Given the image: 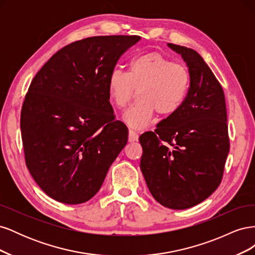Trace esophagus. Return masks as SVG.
I'll use <instances>...</instances> for the list:
<instances>
[{"label":"esophagus","mask_w":255,"mask_h":255,"mask_svg":"<svg viewBox=\"0 0 255 255\" xmlns=\"http://www.w3.org/2000/svg\"><path fill=\"white\" fill-rule=\"evenodd\" d=\"M138 134H137V132L136 130H134L133 128H129L128 129V141H136V140H138Z\"/></svg>","instance_id":"1"}]
</instances>
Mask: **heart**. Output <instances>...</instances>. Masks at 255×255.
<instances>
[{
    "label": "heart",
    "mask_w": 255,
    "mask_h": 255,
    "mask_svg": "<svg viewBox=\"0 0 255 255\" xmlns=\"http://www.w3.org/2000/svg\"><path fill=\"white\" fill-rule=\"evenodd\" d=\"M189 87L188 68L154 51L130 59L128 72L115 69L107 82L110 98L118 109L132 101L138 90V102L122 117L135 128L148 126L155 112L163 117L175 114L186 99Z\"/></svg>",
    "instance_id": "b5f03b06"
}]
</instances>
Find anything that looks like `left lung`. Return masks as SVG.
I'll return each mask as SVG.
<instances>
[{"instance_id":"obj_1","label":"left lung","mask_w":255,"mask_h":255,"mask_svg":"<svg viewBox=\"0 0 255 255\" xmlns=\"http://www.w3.org/2000/svg\"><path fill=\"white\" fill-rule=\"evenodd\" d=\"M181 54L190 87L181 109L139 137L140 169L153 198L172 210L201 203L220 185L230 140L223 89L192 49L168 43Z\"/></svg>"}]
</instances>
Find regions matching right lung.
<instances>
[{"instance_id":"add662e5","label":"right lung","mask_w":255,"mask_h":255,"mask_svg":"<svg viewBox=\"0 0 255 255\" xmlns=\"http://www.w3.org/2000/svg\"><path fill=\"white\" fill-rule=\"evenodd\" d=\"M140 36H94L61 48L29 85L21 136L29 173L45 194L65 204L88 201L128 142L107 89L121 55Z\"/></svg>"}]
</instances>
